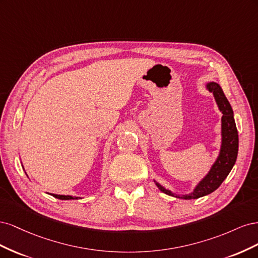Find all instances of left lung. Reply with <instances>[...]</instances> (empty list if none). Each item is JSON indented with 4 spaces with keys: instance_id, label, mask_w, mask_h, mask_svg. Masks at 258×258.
<instances>
[{
    "instance_id": "1",
    "label": "left lung",
    "mask_w": 258,
    "mask_h": 258,
    "mask_svg": "<svg viewBox=\"0 0 258 258\" xmlns=\"http://www.w3.org/2000/svg\"><path fill=\"white\" fill-rule=\"evenodd\" d=\"M207 88L209 89V91L213 92L218 108H220V111L223 114L222 146L220 155H218L215 163L212 166V168H211L210 172L207 174V176L196 186V188L194 189V191L188 195L179 196V195L173 194L172 191L166 189L165 187H162L159 183L155 181L158 188L162 192L169 195V196H173L182 199H197L213 192L221 186V184L224 182V179L227 177L237 160L239 138L230 103L228 102L227 98L225 97L223 89L218 84L211 82L207 85Z\"/></svg>"
}]
</instances>
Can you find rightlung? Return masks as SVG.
I'll list each match as a JSON object with an SVG mask.
<instances>
[{
  "label": "right lung",
  "instance_id": "obj_1",
  "mask_svg": "<svg viewBox=\"0 0 258 258\" xmlns=\"http://www.w3.org/2000/svg\"><path fill=\"white\" fill-rule=\"evenodd\" d=\"M52 196L54 198H58L61 200H74V199H79L80 197H73V196H64V195H56V194H52Z\"/></svg>",
  "mask_w": 258,
  "mask_h": 258
}]
</instances>
